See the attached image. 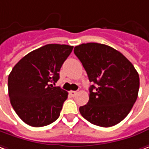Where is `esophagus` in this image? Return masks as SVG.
<instances>
[{"mask_svg": "<svg viewBox=\"0 0 149 149\" xmlns=\"http://www.w3.org/2000/svg\"><path fill=\"white\" fill-rule=\"evenodd\" d=\"M77 93V91H70V92H69V95H70L71 97H74Z\"/></svg>", "mask_w": 149, "mask_h": 149, "instance_id": "34e87169", "label": "esophagus"}]
</instances>
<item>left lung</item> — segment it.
Masks as SVG:
<instances>
[{
    "label": "left lung",
    "mask_w": 149,
    "mask_h": 149,
    "mask_svg": "<svg viewBox=\"0 0 149 149\" xmlns=\"http://www.w3.org/2000/svg\"><path fill=\"white\" fill-rule=\"evenodd\" d=\"M75 55L85 68L89 81V101L79 107L81 116L97 126L119 123L137 100L139 76L133 65L118 51L100 43L75 47Z\"/></svg>",
    "instance_id": "8db88e82"
}]
</instances>
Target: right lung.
<instances>
[{"instance_id": "right-lung-1", "label": "right lung", "mask_w": 149, "mask_h": 149, "mask_svg": "<svg viewBox=\"0 0 149 149\" xmlns=\"http://www.w3.org/2000/svg\"><path fill=\"white\" fill-rule=\"evenodd\" d=\"M72 49L47 44L31 52L12 68L8 77L10 104L26 124L47 126L59 118L68 93L52 83L58 81L60 69Z\"/></svg>"}]
</instances>
